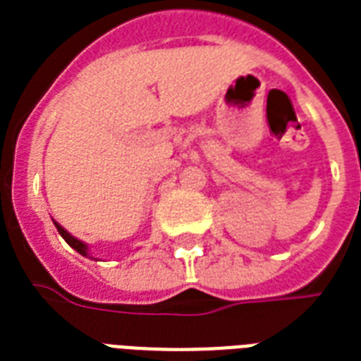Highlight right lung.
Returning <instances> with one entry per match:
<instances>
[{"instance_id":"add662e5","label":"right lung","mask_w":361,"mask_h":361,"mask_svg":"<svg viewBox=\"0 0 361 361\" xmlns=\"http://www.w3.org/2000/svg\"><path fill=\"white\" fill-rule=\"evenodd\" d=\"M54 223H55V221H54ZM55 227H57V231H59V235H61L63 238H65V242L69 244L71 248H75L76 252L80 254V256L90 257V256H88V246H86L84 242H80V240H78V238H75V236H73V235H69V233H67V231H65V228H63L61 225H59V223H55Z\"/></svg>"}]
</instances>
